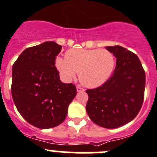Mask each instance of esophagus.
I'll use <instances>...</instances> for the list:
<instances>
[{"label":"esophagus","instance_id":"34e87169","mask_svg":"<svg viewBox=\"0 0 157 157\" xmlns=\"http://www.w3.org/2000/svg\"><path fill=\"white\" fill-rule=\"evenodd\" d=\"M76 90H77V92H81V91H85V89L82 88L81 86H77V87H76Z\"/></svg>","mask_w":157,"mask_h":157}]
</instances>
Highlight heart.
I'll list each match as a JSON object with an SVG mask.
<instances>
[{
	"label": "heart",
	"instance_id": "heart-1",
	"mask_svg": "<svg viewBox=\"0 0 157 157\" xmlns=\"http://www.w3.org/2000/svg\"><path fill=\"white\" fill-rule=\"evenodd\" d=\"M55 63L64 80L71 81L78 71V78L83 85L95 88L111 77L116 59L107 49L73 48L66 52V57L56 58Z\"/></svg>",
	"mask_w": 157,
	"mask_h": 157
}]
</instances>
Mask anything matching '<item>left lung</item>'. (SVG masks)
I'll return each mask as SVG.
<instances>
[{
  "instance_id": "left-lung-1",
  "label": "left lung",
  "mask_w": 157,
  "mask_h": 157,
  "mask_svg": "<svg viewBox=\"0 0 157 157\" xmlns=\"http://www.w3.org/2000/svg\"><path fill=\"white\" fill-rule=\"evenodd\" d=\"M116 58L114 71L101 86L87 90L86 112L100 127L115 129L138 114L143 103L145 73L138 56L123 47L107 46Z\"/></svg>"
}]
</instances>
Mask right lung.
<instances>
[{
  "label": "right lung",
  "mask_w": 157,
  "mask_h": 157,
  "mask_svg": "<svg viewBox=\"0 0 157 157\" xmlns=\"http://www.w3.org/2000/svg\"><path fill=\"white\" fill-rule=\"evenodd\" d=\"M62 46L45 41L26 48L12 66V96L26 121L41 129L63 123L76 96L72 83L59 79L55 59Z\"/></svg>",
  "instance_id": "obj_1"
}]
</instances>
